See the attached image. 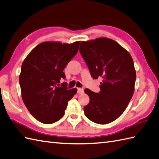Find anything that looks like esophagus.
Segmentation results:
<instances>
[{
  "label": "esophagus",
  "mask_w": 159,
  "mask_h": 159,
  "mask_svg": "<svg viewBox=\"0 0 159 159\" xmlns=\"http://www.w3.org/2000/svg\"><path fill=\"white\" fill-rule=\"evenodd\" d=\"M77 93L79 94L84 93V89H81V88H78V89H77Z\"/></svg>",
  "instance_id": "esophagus-1"
}]
</instances>
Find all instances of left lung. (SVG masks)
I'll return each mask as SVG.
<instances>
[{
  "label": "left lung",
  "instance_id": "left-lung-1",
  "mask_svg": "<svg viewBox=\"0 0 159 159\" xmlns=\"http://www.w3.org/2000/svg\"><path fill=\"white\" fill-rule=\"evenodd\" d=\"M80 52L93 79H103L99 93L84 90L90 97L84 114L95 123L108 124L122 115L133 97L136 80L133 58L117 42L106 37L82 41Z\"/></svg>",
  "mask_w": 159,
  "mask_h": 159
}]
</instances>
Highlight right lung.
<instances>
[{
	"label": "right lung",
	"instance_id": "add662e5",
	"mask_svg": "<svg viewBox=\"0 0 159 159\" xmlns=\"http://www.w3.org/2000/svg\"><path fill=\"white\" fill-rule=\"evenodd\" d=\"M80 41L73 43L45 41L37 45L21 67L19 82L24 105L31 115L44 124L59 120L65 114L68 101L77 93L68 90L65 66L78 52Z\"/></svg>",
	"mask_w": 159,
	"mask_h": 159
}]
</instances>
